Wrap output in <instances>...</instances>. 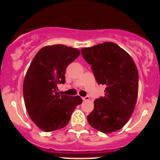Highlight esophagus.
I'll return each instance as SVG.
<instances>
[{
    "instance_id": "34e87169",
    "label": "esophagus",
    "mask_w": 160,
    "mask_h": 160,
    "mask_svg": "<svg viewBox=\"0 0 160 160\" xmlns=\"http://www.w3.org/2000/svg\"><path fill=\"white\" fill-rule=\"evenodd\" d=\"M82 100H83V101H88V100H90V97H89V96L82 97Z\"/></svg>"
}]
</instances>
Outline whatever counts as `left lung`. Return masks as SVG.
Here are the masks:
<instances>
[{
  "instance_id": "obj_1",
  "label": "left lung",
  "mask_w": 160,
  "mask_h": 160,
  "mask_svg": "<svg viewBox=\"0 0 160 160\" xmlns=\"http://www.w3.org/2000/svg\"><path fill=\"white\" fill-rule=\"evenodd\" d=\"M91 66L98 84L106 86L105 96L94 101L87 116L90 125L103 133L117 131L131 118L138 97V73L131 57L113 42L81 49Z\"/></svg>"
}]
</instances>
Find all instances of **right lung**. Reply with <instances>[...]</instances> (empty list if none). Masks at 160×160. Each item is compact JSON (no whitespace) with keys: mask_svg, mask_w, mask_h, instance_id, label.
Instances as JSON below:
<instances>
[{"mask_svg":"<svg viewBox=\"0 0 160 160\" xmlns=\"http://www.w3.org/2000/svg\"><path fill=\"white\" fill-rule=\"evenodd\" d=\"M80 50L64 45L42 48L35 55L25 74L23 95L25 107L32 122L46 132L65 128L78 105L80 96L60 94L58 85L66 82L67 66Z\"/></svg>","mask_w":160,"mask_h":160,"instance_id":"1","label":"right lung"}]
</instances>
